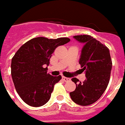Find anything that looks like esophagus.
I'll use <instances>...</instances> for the list:
<instances>
[{
    "label": "esophagus",
    "instance_id": "esophagus-1",
    "mask_svg": "<svg viewBox=\"0 0 125 125\" xmlns=\"http://www.w3.org/2000/svg\"><path fill=\"white\" fill-rule=\"evenodd\" d=\"M62 80L64 81V82H68V81H69V80H70V79H69V78L66 77H62Z\"/></svg>",
    "mask_w": 125,
    "mask_h": 125
}]
</instances>
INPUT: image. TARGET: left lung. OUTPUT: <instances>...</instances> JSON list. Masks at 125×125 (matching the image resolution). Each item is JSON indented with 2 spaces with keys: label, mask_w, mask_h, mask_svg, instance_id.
Returning a JSON list of instances; mask_svg holds the SVG:
<instances>
[{
  "label": "left lung",
  "mask_w": 125,
  "mask_h": 125,
  "mask_svg": "<svg viewBox=\"0 0 125 125\" xmlns=\"http://www.w3.org/2000/svg\"><path fill=\"white\" fill-rule=\"evenodd\" d=\"M74 38L85 43L79 63L85 72L86 80L79 84L76 77L72 79L76 89L71 92L72 100L80 106H88L97 101L109 85L112 62L109 48L90 35H75Z\"/></svg>",
  "instance_id": "1"
}]
</instances>
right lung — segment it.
Returning <instances> with one entry per match:
<instances>
[{
  "instance_id": "obj_1",
  "label": "right lung",
  "mask_w": 125,
  "mask_h": 125,
  "mask_svg": "<svg viewBox=\"0 0 125 125\" xmlns=\"http://www.w3.org/2000/svg\"><path fill=\"white\" fill-rule=\"evenodd\" d=\"M70 41L39 37L25 42L11 60V77L17 93L29 106L39 107L50 99L53 87L62 76L47 73L50 59L55 49Z\"/></svg>"
}]
</instances>
